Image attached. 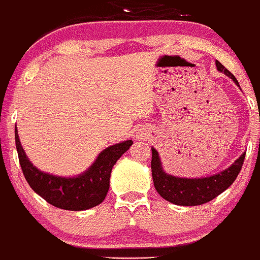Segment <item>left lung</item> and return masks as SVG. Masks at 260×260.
I'll return each instance as SVG.
<instances>
[{"mask_svg":"<svg viewBox=\"0 0 260 260\" xmlns=\"http://www.w3.org/2000/svg\"><path fill=\"white\" fill-rule=\"evenodd\" d=\"M217 70L224 75L230 77L236 85H239L238 79L232 72L216 60ZM246 153L235 160L230 168L223 170L222 172L204 178H182L166 174L162 170L158 152L152 148V176L156 191L166 201L179 206H198L213 200L214 198L222 194L234 183L238 175L241 171Z\"/></svg>","mask_w":260,"mask_h":260,"instance_id":"8db88e82","label":"left lung"}]
</instances>
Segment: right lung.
<instances>
[{"mask_svg": "<svg viewBox=\"0 0 260 260\" xmlns=\"http://www.w3.org/2000/svg\"><path fill=\"white\" fill-rule=\"evenodd\" d=\"M133 141L110 146L99 154L90 168L76 177H60L42 172L25 154L15 127V146L19 162L27 183L41 198L53 206L69 211H83L95 207L105 200L110 189L112 168L130 148Z\"/></svg>", "mask_w": 260, "mask_h": 260, "instance_id": "obj_1", "label": "right lung"}]
</instances>
